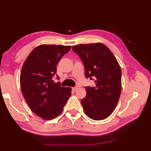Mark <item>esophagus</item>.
<instances>
[{
	"instance_id": "obj_1",
	"label": "esophagus",
	"mask_w": 151,
	"mask_h": 151,
	"mask_svg": "<svg viewBox=\"0 0 151 151\" xmlns=\"http://www.w3.org/2000/svg\"><path fill=\"white\" fill-rule=\"evenodd\" d=\"M72 90H73V91H76L77 89H78V87H77V86H76V87H74V88H72Z\"/></svg>"
}]
</instances>
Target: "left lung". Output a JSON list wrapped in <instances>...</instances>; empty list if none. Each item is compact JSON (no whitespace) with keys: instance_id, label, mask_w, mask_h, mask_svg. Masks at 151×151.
<instances>
[{"instance_id":"1","label":"left lung","mask_w":151,"mask_h":151,"mask_svg":"<svg viewBox=\"0 0 151 151\" xmlns=\"http://www.w3.org/2000/svg\"><path fill=\"white\" fill-rule=\"evenodd\" d=\"M85 68L86 78L93 79L95 87H86V96L81 104L88 116L94 120L108 117L115 109L122 90V71L115 57L101 43L72 47Z\"/></svg>"}]
</instances>
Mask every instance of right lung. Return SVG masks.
<instances>
[{"instance_id":"right-lung-1","label":"right lung","mask_w":151,"mask_h":151,"mask_svg":"<svg viewBox=\"0 0 151 151\" xmlns=\"http://www.w3.org/2000/svg\"><path fill=\"white\" fill-rule=\"evenodd\" d=\"M71 46L42 45L26 59L20 75L22 95L32 111L45 120H52L62 112L71 96V88L54 83L57 65ZM57 79L59 77L57 76Z\"/></svg>"}]
</instances>
